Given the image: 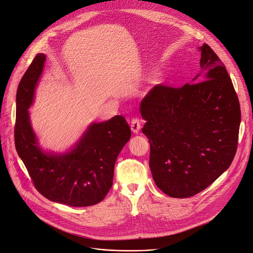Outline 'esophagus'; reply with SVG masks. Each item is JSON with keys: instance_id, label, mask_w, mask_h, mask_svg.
Returning a JSON list of instances; mask_svg holds the SVG:
<instances>
[{"instance_id": "1", "label": "esophagus", "mask_w": 253, "mask_h": 253, "mask_svg": "<svg viewBox=\"0 0 253 253\" xmlns=\"http://www.w3.org/2000/svg\"><path fill=\"white\" fill-rule=\"evenodd\" d=\"M131 130L134 132V133H138L140 128H141V123H140V120L138 118H133L131 120Z\"/></svg>"}]
</instances>
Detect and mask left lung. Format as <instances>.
Listing matches in <instances>:
<instances>
[{
    "label": "left lung",
    "instance_id": "1",
    "mask_svg": "<svg viewBox=\"0 0 253 253\" xmlns=\"http://www.w3.org/2000/svg\"><path fill=\"white\" fill-rule=\"evenodd\" d=\"M200 50L202 72L193 84H157L140 104L153 179L172 198L208 188L237 150L241 112L232 81L208 44Z\"/></svg>",
    "mask_w": 253,
    "mask_h": 253
}]
</instances>
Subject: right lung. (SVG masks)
Wrapping results in <instances>:
<instances>
[{
  "label": "right lung",
  "mask_w": 253,
  "mask_h": 253,
  "mask_svg": "<svg viewBox=\"0 0 253 253\" xmlns=\"http://www.w3.org/2000/svg\"><path fill=\"white\" fill-rule=\"evenodd\" d=\"M45 55L38 53L22 77L16 95V150L35 189L46 199L72 207L93 206L104 200L113 185L116 159L131 137L126 119L117 115L91 125L68 153L51 155L38 146L27 109L43 70Z\"/></svg>",
  "instance_id": "add662e5"
}]
</instances>
